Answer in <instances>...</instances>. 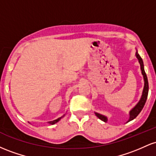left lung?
I'll list each match as a JSON object with an SVG mask.
<instances>
[{
	"label": "left lung",
	"instance_id": "left-lung-1",
	"mask_svg": "<svg viewBox=\"0 0 156 156\" xmlns=\"http://www.w3.org/2000/svg\"><path fill=\"white\" fill-rule=\"evenodd\" d=\"M136 57L137 58V59L139 60V63L140 64V68H141V74L143 76V78H144V89H143L142 91V94H141L140 100L138 102L137 104L133 107V108L129 112V119H128L127 122H128L133 120V119H135L136 117L139 115V113L141 112V111L142 110V108H144V105L145 104L147 98V95H148V90H149V85H148V80H147V75L145 73V71H144V63H143L142 58H141V56L139 55V53H138V51L136 50ZM95 115L99 118L100 119H101L102 121L105 122H107L108 121V117L106 116L103 115V114H99L98 112H94Z\"/></svg>",
	"mask_w": 156,
	"mask_h": 156
}]
</instances>
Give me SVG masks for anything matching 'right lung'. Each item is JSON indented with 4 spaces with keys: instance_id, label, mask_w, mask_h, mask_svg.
Here are the masks:
<instances>
[{
    "instance_id": "right-lung-1",
    "label": "right lung",
    "mask_w": 156,
    "mask_h": 156,
    "mask_svg": "<svg viewBox=\"0 0 156 156\" xmlns=\"http://www.w3.org/2000/svg\"><path fill=\"white\" fill-rule=\"evenodd\" d=\"M64 115H65V114H64V115L62 116V117H59V118H58V119H55V120H53V121H50V122H48V124H50V125H53V124H55V123L58 122L59 121L60 119H62V118H63V117H64Z\"/></svg>"
}]
</instances>
